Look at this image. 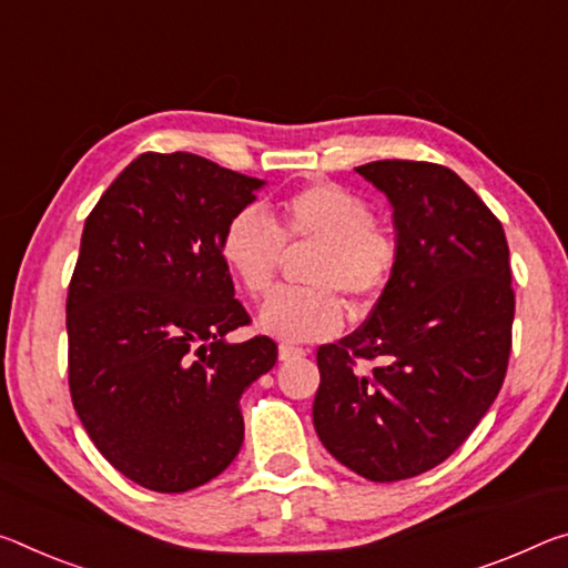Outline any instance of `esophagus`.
I'll return each mask as SVG.
<instances>
[{
  "mask_svg": "<svg viewBox=\"0 0 568 568\" xmlns=\"http://www.w3.org/2000/svg\"><path fill=\"white\" fill-rule=\"evenodd\" d=\"M277 356H281V362H293V358L305 356V348L293 346V344H281V348H277Z\"/></svg>",
  "mask_w": 568,
  "mask_h": 568,
  "instance_id": "esophagus-1",
  "label": "esophagus"
}]
</instances>
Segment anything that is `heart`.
Masks as SVG:
<instances>
[{
  "label": "heart",
  "mask_w": 568,
  "mask_h": 568,
  "mask_svg": "<svg viewBox=\"0 0 568 568\" xmlns=\"http://www.w3.org/2000/svg\"><path fill=\"white\" fill-rule=\"evenodd\" d=\"M313 245L303 270L308 287H287L265 301L260 328L277 341H323L344 326L348 301L366 311L382 298L399 265V242L372 222V204L351 189L316 182L277 204L270 220L245 206L224 224L220 257L235 283L252 298L267 293L285 247Z\"/></svg>",
  "instance_id": "b5f03b06"
}]
</instances>
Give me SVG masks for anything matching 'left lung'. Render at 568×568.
I'll list each match as a JSON object with an SVG mask.
<instances>
[{
  "mask_svg": "<svg viewBox=\"0 0 568 568\" xmlns=\"http://www.w3.org/2000/svg\"><path fill=\"white\" fill-rule=\"evenodd\" d=\"M356 171L392 204L399 265L364 326L318 348L313 425L348 470L394 483L445 463L490 409L516 295L503 224L453 169L386 159Z\"/></svg>",
  "mask_w": 568,
  "mask_h": 568,
  "instance_id": "8db88e82",
  "label": "left lung"
}]
</instances>
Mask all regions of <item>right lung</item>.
I'll return each mask as SVG.
<instances>
[{"mask_svg":"<svg viewBox=\"0 0 568 568\" xmlns=\"http://www.w3.org/2000/svg\"><path fill=\"white\" fill-rule=\"evenodd\" d=\"M263 179L176 151L141 154L88 214L68 291L70 397L115 470L186 493L235 460L240 397L277 362L220 257L224 224Z\"/></svg>","mask_w":568,"mask_h":568,"instance_id":"right-lung-1","label":"right lung"}]
</instances>
